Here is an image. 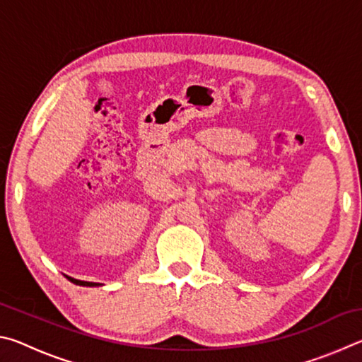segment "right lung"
I'll return each instance as SVG.
<instances>
[{
  "mask_svg": "<svg viewBox=\"0 0 362 362\" xmlns=\"http://www.w3.org/2000/svg\"><path fill=\"white\" fill-rule=\"evenodd\" d=\"M69 278V281H71L73 284H78V286H88V287H95V286H102V284H99V283H88V281H79V279H75V278H70V276H66Z\"/></svg>",
  "mask_w": 362,
  "mask_h": 362,
  "instance_id": "obj_1",
  "label": "right lung"
}]
</instances>
